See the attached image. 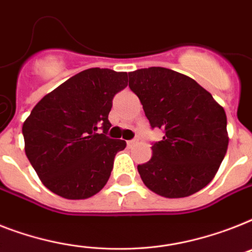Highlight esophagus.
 <instances>
[{"label": "esophagus", "instance_id": "1", "mask_svg": "<svg viewBox=\"0 0 252 252\" xmlns=\"http://www.w3.org/2000/svg\"><path fill=\"white\" fill-rule=\"evenodd\" d=\"M137 141L136 140H130V141H128V142H126V145H128V146H133V145L136 144Z\"/></svg>", "mask_w": 252, "mask_h": 252}]
</instances>
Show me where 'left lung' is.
<instances>
[{"instance_id": "left-lung-1", "label": "left lung", "mask_w": 252, "mask_h": 252, "mask_svg": "<svg viewBox=\"0 0 252 252\" xmlns=\"http://www.w3.org/2000/svg\"><path fill=\"white\" fill-rule=\"evenodd\" d=\"M151 128L164 132L153 157L137 165L145 185L165 198H184L211 183L226 154L229 137L222 106L191 77L164 67L129 73Z\"/></svg>"}]
</instances>
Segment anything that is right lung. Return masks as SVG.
Masks as SVG:
<instances>
[{
	"label": "right lung",
	"instance_id": "add662e5",
	"mask_svg": "<svg viewBox=\"0 0 252 252\" xmlns=\"http://www.w3.org/2000/svg\"><path fill=\"white\" fill-rule=\"evenodd\" d=\"M126 85V72L85 69L31 111L22 128L24 150L50 191L66 199H87L106 185L116 153L126 146V141L106 136L112 98Z\"/></svg>",
	"mask_w": 252,
	"mask_h": 252
}]
</instances>
